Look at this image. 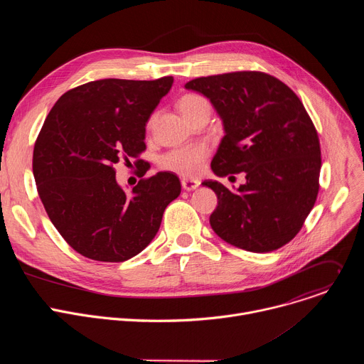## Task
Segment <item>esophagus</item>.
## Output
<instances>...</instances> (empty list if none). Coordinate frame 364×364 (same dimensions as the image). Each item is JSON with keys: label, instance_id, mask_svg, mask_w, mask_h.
Wrapping results in <instances>:
<instances>
[{"label": "esophagus", "instance_id": "obj_1", "mask_svg": "<svg viewBox=\"0 0 364 364\" xmlns=\"http://www.w3.org/2000/svg\"><path fill=\"white\" fill-rule=\"evenodd\" d=\"M181 186H183V188H184V190L191 191V190H196V188L200 186V181H197V180H187V178H184V180H181Z\"/></svg>", "mask_w": 364, "mask_h": 364}]
</instances>
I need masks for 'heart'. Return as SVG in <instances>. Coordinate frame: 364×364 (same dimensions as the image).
<instances>
[{
    "label": "heart",
    "instance_id": "heart-1",
    "mask_svg": "<svg viewBox=\"0 0 364 364\" xmlns=\"http://www.w3.org/2000/svg\"><path fill=\"white\" fill-rule=\"evenodd\" d=\"M209 103L207 100L198 95L194 93H186L183 95L178 102L177 107L180 109V112L184 115V118L187 121H191L193 117L203 108L207 107ZM154 115L148 119V128H151V125L154 124ZM209 146L205 144H190V145H184V146H178V148H173L170 151H167L163 157L160 159V167L163 170L167 171H173L178 176L183 177H197L203 167L204 163L209 157Z\"/></svg>",
    "mask_w": 364,
    "mask_h": 364
}]
</instances>
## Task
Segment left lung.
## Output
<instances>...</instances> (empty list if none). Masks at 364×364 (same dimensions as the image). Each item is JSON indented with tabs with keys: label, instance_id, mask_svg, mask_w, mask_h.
Returning <instances> with one entry per match:
<instances>
[{
	"label": "left lung",
	"instance_id": "1",
	"mask_svg": "<svg viewBox=\"0 0 364 364\" xmlns=\"http://www.w3.org/2000/svg\"><path fill=\"white\" fill-rule=\"evenodd\" d=\"M186 89L209 97L225 125L213 173L246 176L236 193L219 181L203 183L218 196L212 229L249 252L287 245L320 190V139L302 102L279 79L252 70L197 77Z\"/></svg>",
	"mask_w": 364,
	"mask_h": 364
}]
</instances>
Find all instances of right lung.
<instances>
[{
    "label": "right lung",
    "instance_id": "add662e5",
    "mask_svg": "<svg viewBox=\"0 0 364 364\" xmlns=\"http://www.w3.org/2000/svg\"><path fill=\"white\" fill-rule=\"evenodd\" d=\"M173 82L93 80L63 93L48 112L34 144L33 174L51 223L85 257L124 262L138 255L180 196V180L168 171L141 178L127 194L114 168L145 151V124Z\"/></svg>",
    "mask_w": 364,
    "mask_h": 364
}]
</instances>
